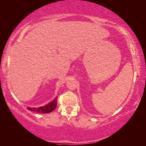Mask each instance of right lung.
I'll list each match as a JSON object with an SVG mask.
<instances>
[{
  "mask_svg": "<svg viewBox=\"0 0 146 146\" xmlns=\"http://www.w3.org/2000/svg\"><path fill=\"white\" fill-rule=\"evenodd\" d=\"M56 99H57V97H56L53 101H52V102L49 103V104L45 106H42V107L38 108H28V110L31 111H35L39 113H49L55 110V109L56 108V104H57L56 103V102H57Z\"/></svg>",
  "mask_w": 146,
  "mask_h": 146,
  "instance_id": "add662e5",
  "label": "right lung"
}]
</instances>
